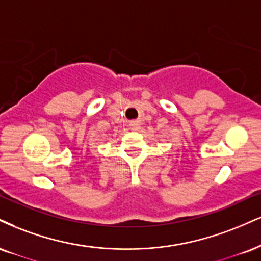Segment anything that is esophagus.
I'll return each mask as SVG.
<instances>
[{"instance_id":"34e87169","label":"esophagus","mask_w":261,"mask_h":261,"mask_svg":"<svg viewBox=\"0 0 261 261\" xmlns=\"http://www.w3.org/2000/svg\"><path fill=\"white\" fill-rule=\"evenodd\" d=\"M128 127H130L131 130H139V128H140V122L136 121V120L128 121Z\"/></svg>"}]
</instances>
